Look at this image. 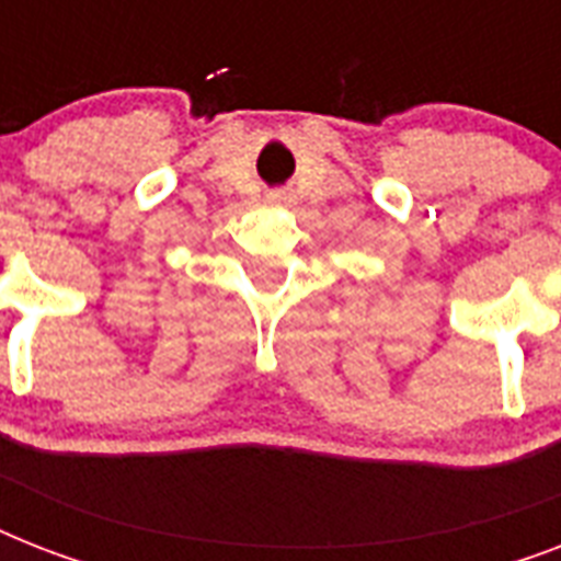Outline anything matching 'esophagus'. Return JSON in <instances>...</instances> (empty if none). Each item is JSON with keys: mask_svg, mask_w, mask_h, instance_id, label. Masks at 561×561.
Wrapping results in <instances>:
<instances>
[{"mask_svg": "<svg viewBox=\"0 0 561 561\" xmlns=\"http://www.w3.org/2000/svg\"><path fill=\"white\" fill-rule=\"evenodd\" d=\"M271 201L273 203H290V192L279 188V192H271Z\"/></svg>", "mask_w": 561, "mask_h": 561, "instance_id": "obj_1", "label": "esophagus"}]
</instances>
